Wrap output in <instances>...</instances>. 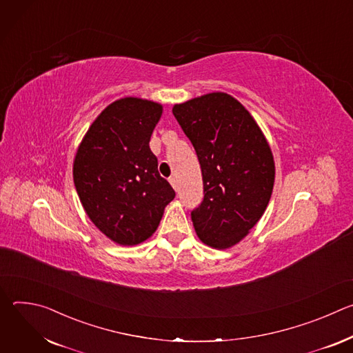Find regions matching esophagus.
Segmentation results:
<instances>
[{
	"label": "esophagus",
	"mask_w": 353,
	"mask_h": 353,
	"mask_svg": "<svg viewBox=\"0 0 353 353\" xmlns=\"http://www.w3.org/2000/svg\"><path fill=\"white\" fill-rule=\"evenodd\" d=\"M169 181H170V184L173 185V188L176 190V188H177V179H176L174 176H172V177L169 179Z\"/></svg>",
	"instance_id": "esophagus-1"
}]
</instances>
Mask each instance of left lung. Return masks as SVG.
<instances>
[{
	"label": "left lung",
	"mask_w": 353,
	"mask_h": 353,
	"mask_svg": "<svg viewBox=\"0 0 353 353\" xmlns=\"http://www.w3.org/2000/svg\"><path fill=\"white\" fill-rule=\"evenodd\" d=\"M203 173L204 199L191 212L201 241L225 250L263 216L274 188L275 163L259 124L233 96L207 93L173 106Z\"/></svg>",
	"instance_id": "8db88e82"
}]
</instances>
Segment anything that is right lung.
<instances>
[{"label": "right lung", "instance_id": "1", "mask_svg": "<svg viewBox=\"0 0 353 353\" xmlns=\"http://www.w3.org/2000/svg\"><path fill=\"white\" fill-rule=\"evenodd\" d=\"M162 112L150 100H116L92 123L74 159V183L86 215L121 245L152 236L176 195L149 148Z\"/></svg>", "mask_w": 353, "mask_h": 353}]
</instances>
